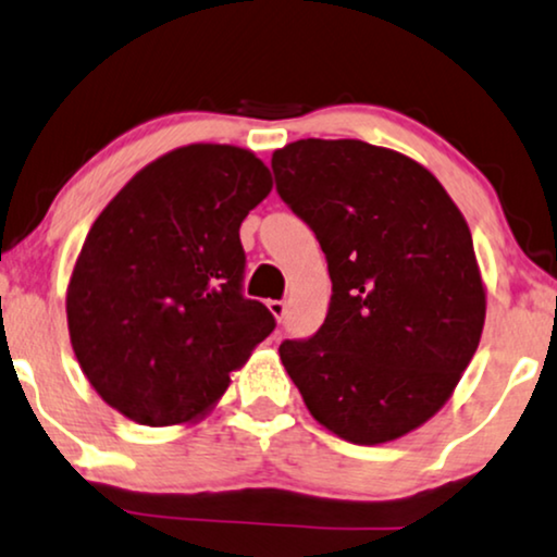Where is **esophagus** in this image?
<instances>
[{
  "label": "esophagus",
  "mask_w": 557,
  "mask_h": 557,
  "mask_svg": "<svg viewBox=\"0 0 557 557\" xmlns=\"http://www.w3.org/2000/svg\"><path fill=\"white\" fill-rule=\"evenodd\" d=\"M267 308H270V313L277 318V321H283L285 313H287V302L285 300H270V302H267Z\"/></svg>",
  "instance_id": "1"
}]
</instances>
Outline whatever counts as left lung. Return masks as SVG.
<instances>
[{"label": "left lung", "instance_id": "8db88e82", "mask_svg": "<svg viewBox=\"0 0 557 557\" xmlns=\"http://www.w3.org/2000/svg\"><path fill=\"white\" fill-rule=\"evenodd\" d=\"M272 173L333 283L321 329L283 341L280 359L338 438L395 441L446 405L476 354L486 293L469 224L433 173L361 139H298Z\"/></svg>", "mask_w": 557, "mask_h": 557}]
</instances>
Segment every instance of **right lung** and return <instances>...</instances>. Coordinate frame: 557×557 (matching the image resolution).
Returning <instances> with one entry per match:
<instances>
[{
  "mask_svg": "<svg viewBox=\"0 0 557 557\" xmlns=\"http://www.w3.org/2000/svg\"><path fill=\"white\" fill-rule=\"evenodd\" d=\"M272 190L255 152L188 145L111 198L73 267V354L103 403L139 425L196 420L274 331L244 298L239 226Z\"/></svg>",
  "mask_w": 557,
  "mask_h": 557,
  "instance_id": "1",
  "label": "right lung"
}]
</instances>
